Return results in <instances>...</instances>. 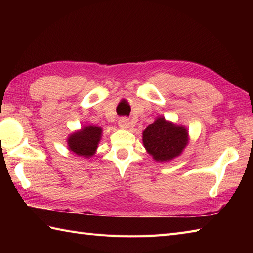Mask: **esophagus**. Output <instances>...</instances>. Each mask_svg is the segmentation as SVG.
<instances>
[{
    "mask_svg": "<svg viewBox=\"0 0 253 253\" xmlns=\"http://www.w3.org/2000/svg\"><path fill=\"white\" fill-rule=\"evenodd\" d=\"M118 126L123 128V129H127V128H129L130 126V122L127 117H122L120 118V121H118Z\"/></svg>",
    "mask_w": 253,
    "mask_h": 253,
    "instance_id": "obj_1",
    "label": "esophagus"
}]
</instances>
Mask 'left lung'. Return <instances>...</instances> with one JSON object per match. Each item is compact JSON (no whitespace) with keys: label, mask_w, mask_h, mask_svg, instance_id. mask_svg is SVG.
Wrapping results in <instances>:
<instances>
[{"label":"left lung","mask_w":253,"mask_h":253,"mask_svg":"<svg viewBox=\"0 0 253 253\" xmlns=\"http://www.w3.org/2000/svg\"><path fill=\"white\" fill-rule=\"evenodd\" d=\"M142 142L147 152L159 162H168L181 154L188 144V131L184 126L168 122L163 116L142 132Z\"/></svg>","instance_id":"1"}]
</instances>
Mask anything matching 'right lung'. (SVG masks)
<instances>
[{
	"label": "right lung",
	"instance_id": "right-lung-1",
	"mask_svg": "<svg viewBox=\"0 0 253 253\" xmlns=\"http://www.w3.org/2000/svg\"><path fill=\"white\" fill-rule=\"evenodd\" d=\"M102 128L99 126H84L78 131L73 132L67 139L68 150L79 157L90 158L95 153L101 140Z\"/></svg>",
	"mask_w": 253,
	"mask_h": 253
}]
</instances>
